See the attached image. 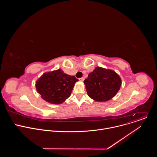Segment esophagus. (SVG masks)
I'll return each instance as SVG.
<instances>
[{
	"label": "esophagus",
	"instance_id": "1",
	"mask_svg": "<svg viewBox=\"0 0 157 157\" xmlns=\"http://www.w3.org/2000/svg\"><path fill=\"white\" fill-rule=\"evenodd\" d=\"M84 78H79V80L80 81H84Z\"/></svg>",
	"mask_w": 157,
	"mask_h": 157
}]
</instances>
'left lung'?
<instances>
[{"label":"left lung","mask_w":157,"mask_h":157,"mask_svg":"<svg viewBox=\"0 0 157 157\" xmlns=\"http://www.w3.org/2000/svg\"><path fill=\"white\" fill-rule=\"evenodd\" d=\"M88 96L98 102H104L114 98L121 88L120 76L113 70L96 67L84 80Z\"/></svg>","instance_id":"obj_1"}]
</instances>
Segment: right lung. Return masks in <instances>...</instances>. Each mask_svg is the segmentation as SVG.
<instances>
[{"mask_svg": "<svg viewBox=\"0 0 157 157\" xmlns=\"http://www.w3.org/2000/svg\"><path fill=\"white\" fill-rule=\"evenodd\" d=\"M74 76H70L61 70L44 73L36 82V89L44 101L51 104H61L68 99L76 82Z\"/></svg>", "mask_w": 157, "mask_h": 157, "instance_id": "obj_1", "label": "right lung"}]
</instances>
